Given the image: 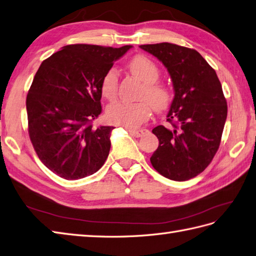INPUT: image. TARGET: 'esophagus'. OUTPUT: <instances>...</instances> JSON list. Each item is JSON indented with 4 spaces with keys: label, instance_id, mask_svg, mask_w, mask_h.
Returning a JSON list of instances; mask_svg holds the SVG:
<instances>
[{
    "label": "esophagus",
    "instance_id": "esophagus-1",
    "mask_svg": "<svg viewBox=\"0 0 256 256\" xmlns=\"http://www.w3.org/2000/svg\"><path fill=\"white\" fill-rule=\"evenodd\" d=\"M128 132H129V134H132V136H136V138H140V136L146 134L148 132V129H139V130H132V129H129Z\"/></svg>",
    "mask_w": 256,
    "mask_h": 256
}]
</instances>
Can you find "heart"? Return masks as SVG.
I'll return each mask as SVG.
<instances>
[{
  "label": "heart",
  "mask_w": 256,
  "mask_h": 256,
  "mask_svg": "<svg viewBox=\"0 0 256 256\" xmlns=\"http://www.w3.org/2000/svg\"><path fill=\"white\" fill-rule=\"evenodd\" d=\"M130 72L144 84L140 103L116 102L106 110V118L110 124L127 128H136L151 115V108L156 112L170 108L172 102L170 89L163 84L156 82L160 77V68L146 55H136L128 65ZM118 76L115 70H110L104 74L101 82V93L108 100L117 96Z\"/></svg>",
  "instance_id": "b5f03b06"
}]
</instances>
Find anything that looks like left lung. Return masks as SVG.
<instances>
[{"label": "left lung", "instance_id": "8db88e82", "mask_svg": "<svg viewBox=\"0 0 256 256\" xmlns=\"http://www.w3.org/2000/svg\"><path fill=\"white\" fill-rule=\"evenodd\" d=\"M140 48L158 58L172 80L167 122L155 127L158 148L150 158L155 170L175 182L198 176L215 156L227 118V102L216 72L193 48L163 42Z\"/></svg>", "mask_w": 256, "mask_h": 256}]
</instances>
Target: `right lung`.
Instances as JSON below:
<instances>
[{"label":"right lung","mask_w":256,"mask_h":256,"mask_svg":"<svg viewBox=\"0 0 256 256\" xmlns=\"http://www.w3.org/2000/svg\"><path fill=\"white\" fill-rule=\"evenodd\" d=\"M132 46L70 44L44 60L27 94L28 132L40 160L56 175L77 180L106 160L114 127L93 128L102 112L101 82Z\"/></svg>","instance_id":"1"}]
</instances>
